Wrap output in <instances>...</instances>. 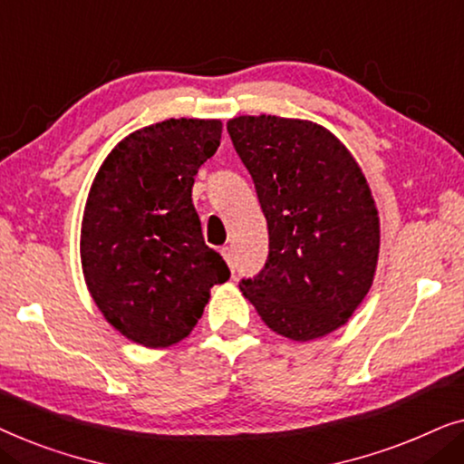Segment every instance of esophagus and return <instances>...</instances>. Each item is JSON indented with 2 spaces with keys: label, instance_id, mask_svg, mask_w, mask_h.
I'll return each mask as SVG.
<instances>
[{
  "label": "esophagus",
  "instance_id": "34e87169",
  "mask_svg": "<svg viewBox=\"0 0 464 464\" xmlns=\"http://www.w3.org/2000/svg\"><path fill=\"white\" fill-rule=\"evenodd\" d=\"M221 256H224L227 266H230V270L234 272V268H237V257H234L232 246H224V249H221Z\"/></svg>",
  "mask_w": 464,
  "mask_h": 464
}]
</instances>
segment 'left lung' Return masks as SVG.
Listing matches in <instances>:
<instances>
[{"label":"left lung","mask_w":464,"mask_h":464,"mask_svg":"<svg viewBox=\"0 0 464 464\" xmlns=\"http://www.w3.org/2000/svg\"><path fill=\"white\" fill-rule=\"evenodd\" d=\"M268 221V259L240 291L272 332L321 338L372 287L380 226L359 164L319 124L276 116L227 122Z\"/></svg>","instance_id":"8db88e82"}]
</instances>
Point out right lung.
Listing matches in <instances>:
<instances>
[{"instance_id": "1", "label": "right lung", "mask_w": 464, "mask_h": 464, "mask_svg": "<svg viewBox=\"0 0 464 464\" xmlns=\"http://www.w3.org/2000/svg\"><path fill=\"white\" fill-rule=\"evenodd\" d=\"M219 120H164L111 150L88 194L82 268L105 319L150 348L186 338L230 268L205 245L194 177L219 148Z\"/></svg>"}]
</instances>
